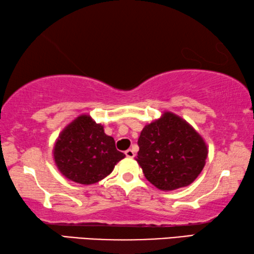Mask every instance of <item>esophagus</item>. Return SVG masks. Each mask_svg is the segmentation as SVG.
<instances>
[{
	"instance_id": "34e87169",
	"label": "esophagus",
	"mask_w": 254,
	"mask_h": 254,
	"mask_svg": "<svg viewBox=\"0 0 254 254\" xmlns=\"http://www.w3.org/2000/svg\"><path fill=\"white\" fill-rule=\"evenodd\" d=\"M125 154H126L127 157H134L135 156V153H134V150H132V149H127L126 152H125Z\"/></svg>"
}]
</instances>
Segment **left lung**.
I'll use <instances>...</instances> for the list:
<instances>
[{"label":"left lung","instance_id":"1","mask_svg":"<svg viewBox=\"0 0 254 254\" xmlns=\"http://www.w3.org/2000/svg\"><path fill=\"white\" fill-rule=\"evenodd\" d=\"M136 161L147 181L162 190L185 188L205 165L207 146L190 125L170 111L143 128Z\"/></svg>","mask_w":254,"mask_h":254}]
</instances>
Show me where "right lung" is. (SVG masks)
<instances>
[{
	"label": "right lung",
	"instance_id": "1",
	"mask_svg": "<svg viewBox=\"0 0 254 254\" xmlns=\"http://www.w3.org/2000/svg\"><path fill=\"white\" fill-rule=\"evenodd\" d=\"M125 154L116 149L115 140L104 126L81 115L70 123L53 148V158L61 174L75 183L90 185L113 172Z\"/></svg>",
	"mask_w": 254,
	"mask_h": 254
}]
</instances>
